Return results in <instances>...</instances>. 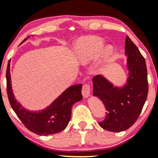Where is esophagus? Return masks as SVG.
<instances>
[{
  "label": "esophagus",
  "instance_id": "34e87169",
  "mask_svg": "<svg viewBox=\"0 0 158 158\" xmlns=\"http://www.w3.org/2000/svg\"><path fill=\"white\" fill-rule=\"evenodd\" d=\"M90 88L88 84H85L82 86V90H81V94L84 98H88L90 96Z\"/></svg>",
  "mask_w": 158,
  "mask_h": 158
}]
</instances>
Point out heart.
<instances>
[{"label":"heart","mask_w":158,"mask_h":158,"mask_svg":"<svg viewBox=\"0 0 158 158\" xmlns=\"http://www.w3.org/2000/svg\"><path fill=\"white\" fill-rule=\"evenodd\" d=\"M104 44V40L99 36L81 37L74 44V56L81 64H89L98 55L101 63L107 62L113 55L114 48Z\"/></svg>","instance_id":"1"}]
</instances>
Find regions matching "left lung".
Here are the masks:
<instances>
[{
	"instance_id": "1",
	"label": "left lung",
	"mask_w": 158,
	"mask_h": 158,
	"mask_svg": "<svg viewBox=\"0 0 158 158\" xmlns=\"http://www.w3.org/2000/svg\"><path fill=\"white\" fill-rule=\"evenodd\" d=\"M128 77L122 87L114 86L104 76L92 79L93 96L106 108V119L99 125L113 132L125 131L137 121L146 100L148 90L146 61L137 47L126 36L125 44Z\"/></svg>"
}]
</instances>
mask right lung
Returning <instances> with one entry per match:
<instances>
[{
    "instance_id": "1",
    "label": "right lung",
    "mask_w": 158,
    "mask_h": 158,
    "mask_svg": "<svg viewBox=\"0 0 158 158\" xmlns=\"http://www.w3.org/2000/svg\"><path fill=\"white\" fill-rule=\"evenodd\" d=\"M21 42H24L28 39ZM6 90L9 101L16 115L25 127L39 135H50L61 132L66 128L71 117V108L74 103L82 99L81 84L70 86L44 109L33 111L27 110L15 99L12 88L10 62L6 69Z\"/></svg>"
}]
</instances>
